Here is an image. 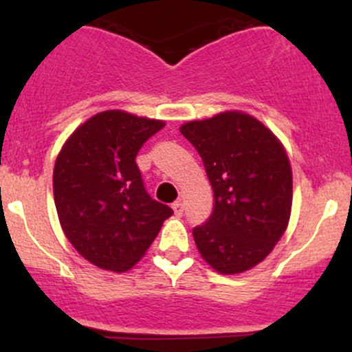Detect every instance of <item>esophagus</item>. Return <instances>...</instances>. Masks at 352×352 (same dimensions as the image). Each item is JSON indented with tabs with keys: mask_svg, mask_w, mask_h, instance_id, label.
<instances>
[{
	"mask_svg": "<svg viewBox=\"0 0 352 352\" xmlns=\"http://www.w3.org/2000/svg\"><path fill=\"white\" fill-rule=\"evenodd\" d=\"M172 208H173V212H175V215H177V217H182V213H184V204H182L180 200L173 201V204H172Z\"/></svg>",
	"mask_w": 352,
	"mask_h": 352,
	"instance_id": "34e87169",
	"label": "esophagus"
}]
</instances>
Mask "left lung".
Instances as JSON below:
<instances>
[{
  "mask_svg": "<svg viewBox=\"0 0 352 352\" xmlns=\"http://www.w3.org/2000/svg\"><path fill=\"white\" fill-rule=\"evenodd\" d=\"M204 160L213 188L212 215L193 228L207 263L221 274L252 270L288 227L293 173L278 137L250 114L227 111L180 127Z\"/></svg>",
  "mask_w": 352,
  "mask_h": 352,
  "instance_id": "8db88e82",
  "label": "left lung"
}]
</instances>
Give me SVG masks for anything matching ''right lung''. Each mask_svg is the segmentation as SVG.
<instances>
[{"label":"right lung","mask_w":352,"mask_h":352,"mask_svg":"<svg viewBox=\"0 0 352 352\" xmlns=\"http://www.w3.org/2000/svg\"><path fill=\"white\" fill-rule=\"evenodd\" d=\"M165 125L125 111H104L80 124L60 148L52 173L64 235L80 256L124 273L144 256L172 208L144 188L137 152Z\"/></svg>","instance_id":"1"}]
</instances>
